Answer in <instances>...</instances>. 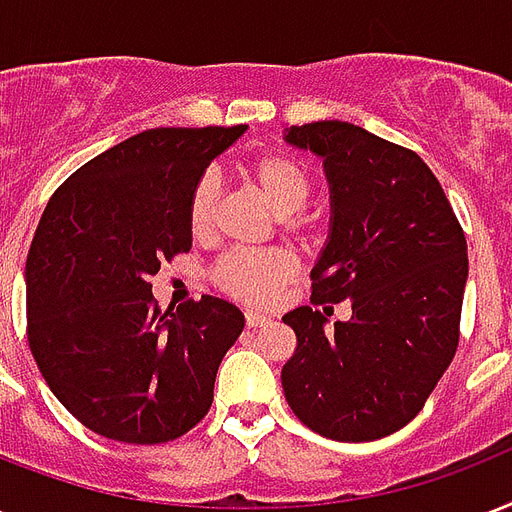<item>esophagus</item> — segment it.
I'll return each mask as SVG.
<instances>
[{
    "label": "esophagus",
    "instance_id": "1",
    "mask_svg": "<svg viewBox=\"0 0 512 512\" xmlns=\"http://www.w3.org/2000/svg\"><path fill=\"white\" fill-rule=\"evenodd\" d=\"M247 327L249 330H257V327H265L268 325V322H271V319L268 317H263V314H255V311H247Z\"/></svg>",
    "mask_w": 512,
    "mask_h": 512
}]
</instances>
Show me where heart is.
<instances>
[{"label":"heart","instance_id":"1","mask_svg":"<svg viewBox=\"0 0 512 512\" xmlns=\"http://www.w3.org/2000/svg\"><path fill=\"white\" fill-rule=\"evenodd\" d=\"M247 179L255 190L271 204L279 217H292L303 209L311 195V177L300 161L268 152L247 163ZM217 212V185L212 177H201L195 182L187 198V225L193 236H206L214 225ZM214 284L225 295L252 306H265L276 298V292L295 276V263L282 249L265 252H230L214 265Z\"/></svg>","mask_w":512,"mask_h":512}]
</instances>
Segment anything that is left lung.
Segmentation results:
<instances>
[{
    "label": "left lung",
    "instance_id": "left-lung-1",
    "mask_svg": "<svg viewBox=\"0 0 512 512\" xmlns=\"http://www.w3.org/2000/svg\"><path fill=\"white\" fill-rule=\"evenodd\" d=\"M284 142L322 158L330 185L311 300H351V319L335 330L311 306L284 314L298 335L282 368L284 397L325 438H386L416 419L459 346L462 225L413 150L341 120L292 126Z\"/></svg>",
    "mask_w": 512,
    "mask_h": 512
}]
</instances>
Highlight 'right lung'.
Here are the masks:
<instances>
[{
	"label": "right lung",
	"mask_w": 512,
	"mask_h": 512,
	"mask_svg": "<svg viewBox=\"0 0 512 512\" xmlns=\"http://www.w3.org/2000/svg\"><path fill=\"white\" fill-rule=\"evenodd\" d=\"M244 131H142L80 166L42 212L26 257L29 349L96 435L169 443L209 413L244 314L212 295L161 311L150 276L190 252V190Z\"/></svg>",
	"instance_id": "right-lung-1"
}]
</instances>
